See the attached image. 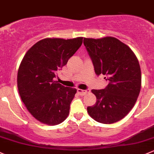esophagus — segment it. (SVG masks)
<instances>
[{"label": "esophagus", "instance_id": "esophagus-1", "mask_svg": "<svg viewBox=\"0 0 154 154\" xmlns=\"http://www.w3.org/2000/svg\"><path fill=\"white\" fill-rule=\"evenodd\" d=\"M77 92L80 95H85L86 93H88L90 92V90L88 89V90H81V89H77Z\"/></svg>", "mask_w": 154, "mask_h": 154}]
</instances>
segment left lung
Wrapping results in <instances>:
<instances>
[{
    "mask_svg": "<svg viewBox=\"0 0 154 154\" xmlns=\"http://www.w3.org/2000/svg\"><path fill=\"white\" fill-rule=\"evenodd\" d=\"M84 44L97 75H105L109 82L102 90H92L96 102L88 107L96 122L112 124L131 111L140 93V66L128 46L113 37L84 38Z\"/></svg>",
    "mask_w": 154,
    "mask_h": 154,
    "instance_id": "1",
    "label": "left lung"
}]
</instances>
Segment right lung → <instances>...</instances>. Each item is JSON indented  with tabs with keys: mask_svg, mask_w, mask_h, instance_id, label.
I'll return each mask as SVG.
<instances>
[{
	"mask_svg": "<svg viewBox=\"0 0 154 154\" xmlns=\"http://www.w3.org/2000/svg\"><path fill=\"white\" fill-rule=\"evenodd\" d=\"M83 38H45L26 52L18 72L21 100L33 117L44 124L58 125L69 115L76 89L55 80L70 57L82 46Z\"/></svg>",
	"mask_w": 154,
	"mask_h": 154,
	"instance_id": "obj_1",
	"label": "right lung"
}]
</instances>
